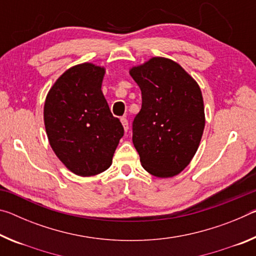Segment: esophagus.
I'll return each mask as SVG.
<instances>
[{
	"label": "esophagus",
	"mask_w": 256,
	"mask_h": 256,
	"mask_svg": "<svg viewBox=\"0 0 256 256\" xmlns=\"http://www.w3.org/2000/svg\"><path fill=\"white\" fill-rule=\"evenodd\" d=\"M120 122H122V125H123V128H124V130H125V132H128V120L125 118H120Z\"/></svg>",
	"instance_id": "obj_1"
}]
</instances>
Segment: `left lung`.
<instances>
[{
  "label": "left lung",
  "instance_id": "1",
  "mask_svg": "<svg viewBox=\"0 0 256 256\" xmlns=\"http://www.w3.org/2000/svg\"><path fill=\"white\" fill-rule=\"evenodd\" d=\"M141 89L133 144L142 167L159 178L178 175L200 146L206 125L200 86L175 60L154 56L130 68Z\"/></svg>",
  "mask_w": 256,
  "mask_h": 256
}]
</instances>
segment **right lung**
<instances>
[{"instance_id":"right-lung-1","label":"right lung","mask_w":256,"mask_h":256,"mask_svg":"<svg viewBox=\"0 0 256 256\" xmlns=\"http://www.w3.org/2000/svg\"><path fill=\"white\" fill-rule=\"evenodd\" d=\"M106 68L81 63L63 73L50 86L44 123L52 149L73 174L89 177L110 167L124 134L102 92Z\"/></svg>"}]
</instances>
